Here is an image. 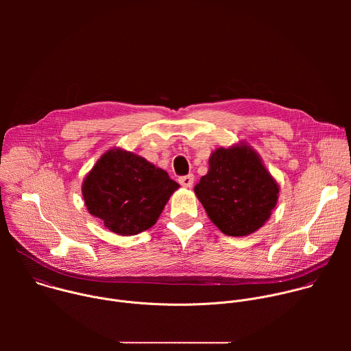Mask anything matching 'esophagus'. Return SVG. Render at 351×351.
Here are the masks:
<instances>
[{"mask_svg":"<svg viewBox=\"0 0 351 351\" xmlns=\"http://www.w3.org/2000/svg\"><path fill=\"white\" fill-rule=\"evenodd\" d=\"M179 183H180L183 187L189 189V187H191V186H193V183H194V176H193V175L182 176V178H179Z\"/></svg>","mask_w":351,"mask_h":351,"instance_id":"34e87169","label":"esophagus"}]
</instances>
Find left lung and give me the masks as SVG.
I'll list each match as a JSON object with an SVG mask.
<instances>
[{"mask_svg": "<svg viewBox=\"0 0 351 351\" xmlns=\"http://www.w3.org/2000/svg\"><path fill=\"white\" fill-rule=\"evenodd\" d=\"M208 172L194 193L208 218L226 236L257 232L269 219L279 197V184L260 154L245 141L211 153Z\"/></svg>", "mask_w": 351, "mask_h": 351, "instance_id": "left-lung-1", "label": "left lung"}]
</instances>
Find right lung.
Returning <instances> with one entry per match:
<instances>
[{
    "label": "right lung",
    "instance_id": "obj_1",
    "mask_svg": "<svg viewBox=\"0 0 351 351\" xmlns=\"http://www.w3.org/2000/svg\"><path fill=\"white\" fill-rule=\"evenodd\" d=\"M178 189L164 169L119 147L99 157L82 183L87 211L119 236L156 225Z\"/></svg>",
    "mask_w": 351,
    "mask_h": 351
}]
</instances>
